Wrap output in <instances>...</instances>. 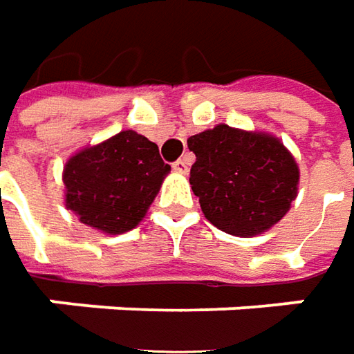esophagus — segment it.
Instances as JSON below:
<instances>
[{
    "label": "esophagus",
    "mask_w": 354,
    "mask_h": 354,
    "mask_svg": "<svg viewBox=\"0 0 354 354\" xmlns=\"http://www.w3.org/2000/svg\"><path fill=\"white\" fill-rule=\"evenodd\" d=\"M171 167L175 169V171L187 173V171H189V161H187V158H179L177 161H173Z\"/></svg>",
    "instance_id": "obj_1"
}]
</instances>
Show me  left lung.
Instances as JSON below:
<instances>
[{
	"label": "left lung",
	"mask_w": 354,
	"mask_h": 354,
	"mask_svg": "<svg viewBox=\"0 0 354 354\" xmlns=\"http://www.w3.org/2000/svg\"><path fill=\"white\" fill-rule=\"evenodd\" d=\"M187 144L196 156L189 181L212 226L251 238L290 210L300 171L279 138L218 124Z\"/></svg>",
	"instance_id": "obj_1"
}]
</instances>
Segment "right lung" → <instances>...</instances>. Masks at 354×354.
Wrapping results in <instances>:
<instances>
[{
  "label": "right lung",
  "instance_id": "right-lung-1",
  "mask_svg": "<svg viewBox=\"0 0 354 354\" xmlns=\"http://www.w3.org/2000/svg\"><path fill=\"white\" fill-rule=\"evenodd\" d=\"M169 171L153 142L122 130L68 160L62 175L66 208L85 226L124 234L146 216Z\"/></svg>",
  "mask_w": 354,
  "mask_h": 354
}]
</instances>
